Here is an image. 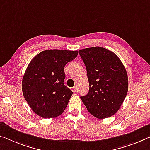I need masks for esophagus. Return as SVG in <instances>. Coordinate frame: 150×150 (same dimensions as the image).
I'll return each mask as SVG.
<instances>
[{
  "label": "esophagus",
  "mask_w": 150,
  "mask_h": 150,
  "mask_svg": "<svg viewBox=\"0 0 150 150\" xmlns=\"http://www.w3.org/2000/svg\"><path fill=\"white\" fill-rule=\"evenodd\" d=\"M78 90H79V88H78L77 86H75L73 88V91L74 93H77Z\"/></svg>",
  "instance_id": "34e87169"
}]
</instances>
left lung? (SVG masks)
<instances>
[{
	"label": "left lung",
	"instance_id": "left-lung-1",
	"mask_svg": "<svg viewBox=\"0 0 150 150\" xmlns=\"http://www.w3.org/2000/svg\"><path fill=\"white\" fill-rule=\"evenodd\" d=\"M79 54L86 67L89 90L81 96L89 112L98 119L117 112L126 97L128 77L118 57L100 47L81 49Z\"/></svg>",
	"mask_w": 150,
	"mask_h": 150
}]
</instances>
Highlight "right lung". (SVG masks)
I'll return each instance as SVG.
<instances>
[{
  "label": "right lung",
  "instance_id": "obj_1",
  "mask_svg": "<svg viewBox=\"0 0 150 150\" xmlns=\"http://www.w3.org/2000/svg\"><path fill=\"white\" fill-rule=\"evenodd\" d=\"M77 54V51L48 49L30 61L23 78L22 91L37 115L54 118L65 111L73 92L64 85V67Z\"/></svg>",
  "mask_w": 150,
  "mask_h": 150
}]
</instances>
